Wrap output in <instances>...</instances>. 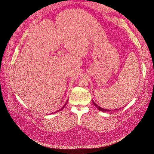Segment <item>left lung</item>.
Instances as JSON below:
<instances>
[{
	"label": "left lung",
	"instance_id": "left-lung-1",
	"mask_svg": "<svg viewBox=\"0 0 154 154\" xmlns=\"http://www.w3.org/2000/svg\"><path fill=\"white\" fill-rule=\"evenodd\" d=\"M93 104H94V106H95L99 110L103 111V112H106V111H109V110H107V109H103V108H101V107H100L99 106H98L97 104L94 102V101H93ZM116 110V109H114V110Z\"/></svg>",
	"mask_w": 154,
	"mask_h": 154
}]
</instances>
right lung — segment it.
Wrapping results in <instances>:
<instances>
[{"instance_id": "1", "label": "right lung", "mask_w": 154, "mask_h": 154, "mask_svg": "<svg viewBox=\"0 0 154 154\" xmlns=\"http://www.w3.org/2000/svg\"><path fill=\"white\" fill-rule=\"evenodd\" d=\"M67 103H65V104H64V106H63V107H62L61 109H60V110H57V111H60V110H63V108L65 107V105H66V104H67ZM55 112H54V113H55Z\"/></svg>"}]
</instances>
